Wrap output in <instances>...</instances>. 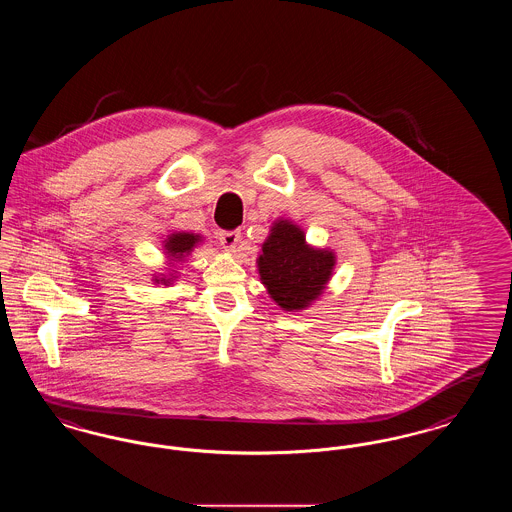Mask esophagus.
<instances>
[{
	"instance_id": "esophagus-1",
	"label": "esophagus",
	"mask_w": 512,
	"mask_h": 512,
	"mask_svg": "<svg viewBox=\"0 0 512 512\" xmlns=\"http://www.w3.org/2000/svg\"><path fill=\"white\" fill-rule=\"evenodd\" d=\"M240 240H242V236L236 230L219 234V242H221V246L225 247L226 251H236L240 246Z\"/></svg>"
}]
</instances>
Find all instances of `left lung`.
I'll use <instances>...</instances> for the list:
<instances>
[{
  "label": "left lung",
  "instance_id": "obj_1",
  "mask_svg": "<svg viewBox=\"0 0 512 512\" xmlns=\"http://www.w3.org/2000/svg\"><path fill=\"white\" fill-rule=\"evenodd\" d=\"M337 265L329 247L310 246L305 230L289 219H276L266 236L257 270L270 299L286 312L307 310L318 301Z\"/></svg>",
  "mask_w": 512,
  "mask_h": 512
}]
</instances>
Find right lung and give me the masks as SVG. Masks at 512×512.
<instances>
[{"label":"right lung","instance_id":"obj_1","mask_svg":"<svg viewBox=\"0 0 512 512\" xmlns=\"http://www.w3.org/2000/svg\"><path fill=\"white\" fill-rule=\"evenodd\" d=\"M204 242V236L194 234V232H186V230H171L167 234L164 242H162V249H164L165 263L167 268L165 272H154L152 274V282L158 286L169 287L173 282L179 280V272H177V265H181L186 261V257Z\"/></svg>","mask_w":512,"mask_h":512}]
</instances>
